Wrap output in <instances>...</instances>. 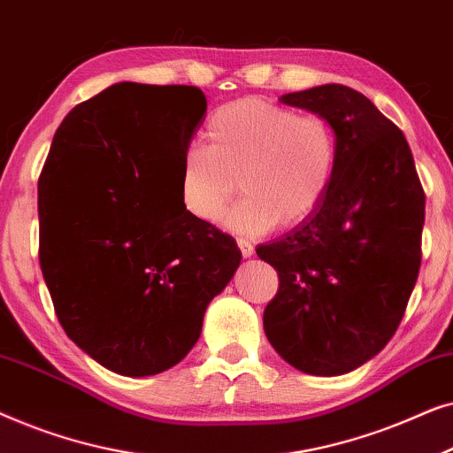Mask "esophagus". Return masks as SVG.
<instances>
[{
  "label": "esophagus",
  "instance_id": "esophagus-1",
  "mask_svg": "<svg viewBox=\"0 0 453 453\" xmlns=\"http://www.w3.org/2000/svg\"><path fill=\"white\" fill-rule=\"evenodd\" d=\"M237 245H239L241 253H243V257H251L253 251H256V250H253V245L247 239H237Z\"/></svg>",
  "mask_w": 453,
  "mask_h": 453
}]
</instances>
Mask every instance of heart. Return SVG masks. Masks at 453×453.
I'll return each mask as SVG.
<instances>
[{"label":"heart","instance_id":"obj_1","mask_svg":"<svg viewBox=\"0 0 453 453\" xmlns=\"http://www.w3.org/2000/svg\"><path fill=\"white\" fill-rule=\"evenodd\" d=\"M206 135L208 144H191L181 160V200L196 219H220L234 176L245 194L225 222L243 234L301 225L330 194L338 142L324 117L247 96L216 109Z\"/></svg>","mask_w":453,"mask_h":453}]
</instances>
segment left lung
Segmentation results:
<instances>
[{
    "mask_svg": "<svg viewBox=\"0 0 453 453\" xmlns=\"http://www.w3.org/2000/svg\"><path fill=\"white\" fill-rule=\"evenodd\" d=\"M280 101L330 121L338 166L318 212L256 250L280 280L264 332L303 373L342 375L398 330L420 268L425 191L404 134L361 92L324 84Z\"/></svg>",
    "mask_w": 453,
    "mask_h": 453,
    "instance_id": "8db88e82",
    "label": "left lung"
}]
</instances>
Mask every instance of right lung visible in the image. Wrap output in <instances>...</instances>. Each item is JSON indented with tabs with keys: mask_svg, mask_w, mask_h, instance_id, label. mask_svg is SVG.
<instances>
[{
	"mask_svg": "<svg viewBox=\"0 0 453 453\" xmlns=\"http://www.w3.org/2000/svg\"><path fill=\"white\" fill-rule=\"evenodd\" d=\"M203 113L196 86L113 84L67 113L42 166L39 259L55 313L119 375L181 361L241 264L234 239L181 200Z\"/></svg>",
	"mask_w": 453,
	"mask_h": 453,
	"instance_id": "right-lung-1",
	"label": "right lung"
}]
</instances>
